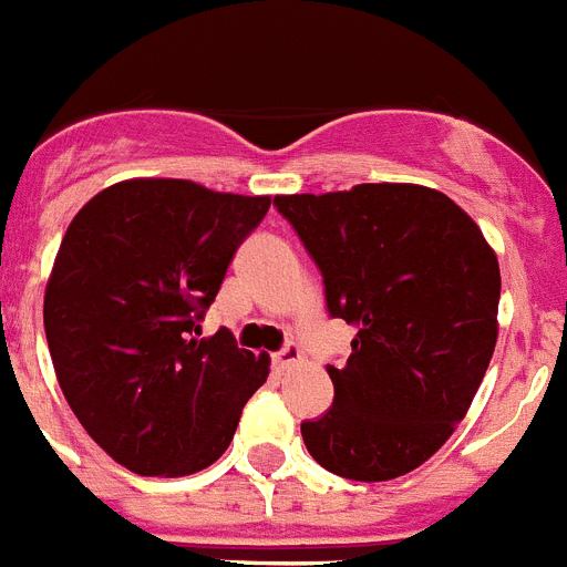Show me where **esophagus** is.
I'll list each match as a JSON object with an SVG mask.
<instances>
[{
	"label": "esophagus",
	"instance_id": "obj_1",
	"mask_svg": "<svg viewBox=\"0 0 567 567\" xmlns=\"http://www.w3.org/2000/svg\"><path fill=\"white\" fill-rule=\"evenodd\" d=\"M272 362H275V368H280V371H289V368H295L298 362H303V351H300L298 346H292V342H289L287 348H280L278 354L272 357Z\"/></svg>",
	"mask_w": 567,
	"mask_h": 567
}]
</instances>
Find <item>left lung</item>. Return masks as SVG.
Here are the masks:
<instances>
[{
    "label": "left lung",
    "mask_w": 567,
    "mask_h": 567,
    "mask_svg": "<svg viewBox=\"0 0 567 567\" xmlns=\"http://www.w3.org/2000/svg\"><path fill=\"white\" fill-rule=\"evenodd\" d=\"M323 272L326 303L354 326L326 365L334 404L300 424L311 458L348 481H393L444 446L497 342L501 267L464 207L413 182L275 196Z\"/></svg>",
    "instance_id": "obj_1"
}]
</instances>
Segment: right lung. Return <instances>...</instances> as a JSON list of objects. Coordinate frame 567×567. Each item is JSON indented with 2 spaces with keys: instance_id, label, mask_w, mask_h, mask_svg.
Returning a JSON list of instances; mask_svg holds the SVG:
<instances>
[{
  "instance_id": "1",
  "label": "right lung",
  "mask_w": 567,
  "mask_h": 567,
  "mask_svg": "<svg viewBox=\"0 0 567 567\" xmlns=\"http://www.w3.org/2000/svg\"><path fill=\"white\" fill-rule=\"evenodd\" d=\"M272 196L137 176L92 196L66 227L44 289V334L61 393L109 458L182 477L230 446L269 354L199 318Z\"/></svg>"
}]
</instances>
